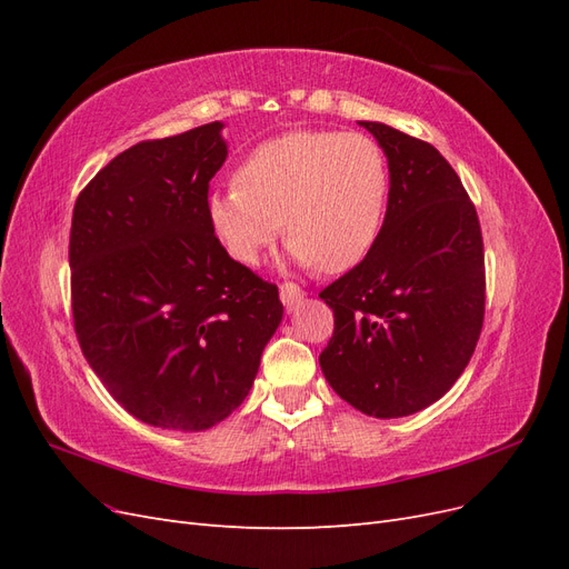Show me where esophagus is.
<instances>
[{
    "instance_id": "esophagus-1",
    "label": "esophagus",
    "mask_w": 569,
    "mask_h": 569,
    "mask_svg": "<svg viewBox=\"0 0 569 569\" xmlns=\"http://www.w3.org/2000/svg\"><path fill=\"white\" fill-rule=\"evenodd\" d=\"M303 297H306V291L299 284H295V282L280 284V299L289 308V311H291V308H297L303 301Z\"/></svg>"
}]
</instances>
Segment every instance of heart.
Segmentation results:
<instances>
[{
    "label": "heart",
    "mask_w": 569,
    "mask_h": 569,
    "mask_svg": "<svg viewBox=\"0 0 569 569\" xmlns=\"http://www.w3.org/2000/svg\"><path fill=\"white\" fill-rule=\"evenodd\" d=\"M237 184L206 197V216L234 261L253 266L280 234L297 263L347 272L382 232L389 170L382 149L360 132L295 130L258 144Z\"/></svg>",
    "instance_id": "b5f03b06"
}]
</instances>
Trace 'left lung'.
<instances>
[{
  "label": "left lung",
  "mask_w": 569,
  "mask_h": 569,
  "mask_svg": "<svg viewBox=\"0 0 569 569\" xmlns=\"http://www.w3.org/2000/svg\"><path fill=\"white\" fill-rule=\"evenodd\" d=\"M389 163L372 251L325 287L335 332L325 380L356 410L403 418L439 401L470 363L485 322V242L451 163L422 140L360 120Z\"/></svg>",
  "instance_id": "8db88e82"
}]
</instances>
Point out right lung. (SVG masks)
<instances>
[{"instance_id": "1", "label": "right lung", "mask_w": 569, "mask_h": 569, "mask_svg": "<svg viewBox=\"0 0 569 569\" xmlns=\"http://www.w3.org/2000/svg\"><path fill=\"white\" fill-rule=\"evenodd\" d=\"M222 123L140 142L82 189L71 226L80 349L130 416L201 432L242 406L282 322L278 287L218 242L209 182Z\"/></svg>"}]
</instances>
